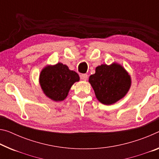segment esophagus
Returning a JSON list of instances; mask_svg holds the SVG:
<instances>
[{
	"instance_id": "obj_1",
	"label": "esophagus",
	"mask_w": 159,
	"mask_h": 159,
	"mask_svg": "<svg viewBox=\"0 0 159 159\" xmlns=\"http://www.w3.org/2000/svg\"><path fill=\"white\" fill-rule=\"evenodd\" d=\"M80 79L84 80H86L88 79V75L87 74H81L80 75Z\"/></svg>"
}]
</instances>
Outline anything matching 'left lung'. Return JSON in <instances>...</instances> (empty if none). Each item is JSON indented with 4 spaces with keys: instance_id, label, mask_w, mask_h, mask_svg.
Masks as SVG:
<instances>
[{
    "instance_id": "left-lung-1",
    "label": "left lung",
    "mask_w": 159,
    "mask_h": 159,
    "mask_svg": "<svg viewBox=\"0 0 159 159\" xmlns=\"http://www.w3.org/2000/svg\"><path fill=\"white\" fill-rule=\"evenodd\" d=\"M95 96L104 105L114 104L125 96L131 85V78L121 65L102 64L89 78Z\"/></svg>"
}]
</instances>
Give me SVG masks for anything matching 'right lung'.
I'll use <instances>...</instances> for the list:
<instances>
[{"instance_id":"obj_1","label":"right lung","mask_w":159,"mask_h":159,"mask_svg":"<svg viewBox=\"0 0 159 159\" xmlns=\"http://www.w3.org/2000/svg\"><path fill=\"white\" fill-rule=\"evenodd\" d=\"M76 72L69 70L66 65L58 63L44 68L39 75V84L45 95L54 101H61L66 98L75 82L79 80Z\"/></svg>"}]
</instances>
